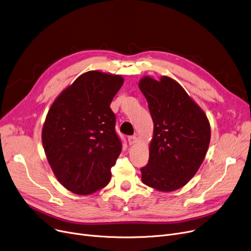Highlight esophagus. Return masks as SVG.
I'll return each instance as SVG.
<instances>
[{
	"label": "esophagus",
	"mask_w": 251,
	"mask_h": 251,
	"mask_svg": "<svg viewBox=\"0 0 251 251\" xmlns=\"http://www.w3.org/2000/svg\"><path fill=\"white\" fill-rule=\"evenodd\" d=\"M128 142H129V144L130 146H133V144H135L136 142H137V137L136 136H129L128 137Z\"/></svg>",
	"instance_id": "obj_1"
}]
</instances>
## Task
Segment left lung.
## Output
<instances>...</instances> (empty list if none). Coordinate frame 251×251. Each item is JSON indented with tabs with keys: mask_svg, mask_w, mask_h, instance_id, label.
Wrapping results in <instances>:
<instances>
[{
	"mask_svg": "<svg viewBox=\"0 0 251 251\" xmlns=\"http://www.w3.org/2000/svg\"><path fill=\"white\" fill-rule=\"evenodd\" d=\"M138 86L153 121L150 159L140 169L141 180L159 191L177 190L186 185L204 160L210 140L208 119L172 78L163 76L157 81L144 76Z\"/></svg>",
	"mask_w": 251,
	"mask_h": 251,
	"instance_id": "1",
	"label": "left lung"
}]
</instances>
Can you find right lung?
Wrapping results in <instances>:
<instances>
[{
	"mask_svg": "<svg viewBox=\"0 0 251 251\" xmlns=\"http://www.w3.org/2000/svg\"><path fill=\"white\" fill-rule=\"evenodd\" d=\"M124 83L121 75L88 71L66 87L50 105L42 140L58 181L87 195L108 185L122 151L110 104Z\"/></svg>",
	"mask_w": 251,
	"mask_h": 251,
	"instance_id": "obj_1",
	"label": "right lung"
}]
</instances>
